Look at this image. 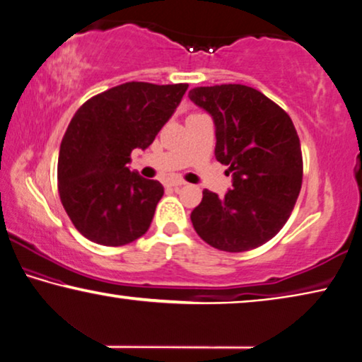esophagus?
Here are the masks:
<instances>
[{"instance_id": "obj_1", "label": "esophagus", "mask_w": 362, "mask_h": 362, "mask_svg": "<svg viewBox=\"0 0 362 362\" xmlns=\"http://www.w3.org/2000/svg\"><path fill=\"white\" fill-rule=\"evenodd\" d=\"M167 187H172V188H179V187H182V185H185V183H183L182 180H169L165 183Z\"/></svg>"}]
</instances>
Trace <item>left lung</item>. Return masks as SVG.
Returning a JSON list of instances; mask_svg holds the SVG:
<instances>
[{
	"label": "left lung",
	"mask_w": 362,
	"mask_h": 362,
	"mask_svg": "<svg viewBox=\"0 0 362 362\" xmlns=\"http://www.w3.org/2000/svg\"><path fill=\"white\" fill-rule=\"evenodd\" d=\"M192 102L211 115L214 156L229 165L233 190H204L192 211L197 234L214 249H257L281 230L302 185V153L288 113L244 84L195 88Z\"/></svg>",
	"instance_id": "left-lung-1"
}]
</instances>
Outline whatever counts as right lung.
<instances>
[{"mask_svg":"<svg viewBox=\"0 0 362 362\" xmlns=\"http://www.w3.org/2000/svg\"><path fill=\"white\" fill-rule=\"evenodd\" d=\"M187 89L133 81L94 95L74 113L58 156V192L86 239L120 247L146 234L164 187L129 170V156L154 141Z\"/></svg>","mask_w":362,"mask_h":362,"instance_id":"add662e5","label":"right lung"}]
</instances>
